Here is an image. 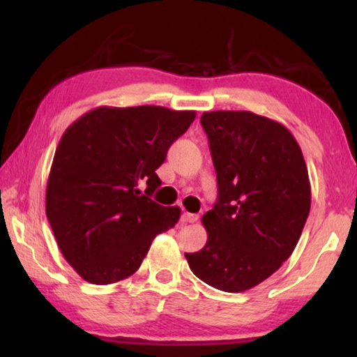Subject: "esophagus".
Wrapping results in <instances>:
<instances>
[{"mask_svg": "<svg viewBox=\"0 0 357 357\" xmlns=\"http://www.w3.org/2000/svg\"><path fill=\"white\" fill-rule=\"evenodd\" d=\"M181 220L185 222V223H195L198 220V214H192V213H183V217H181Z\"/></svg>", "mask_w": 357, "mask_h": 357, "instance_id": "34e87169", "label": "esophagus"}]
</instances>
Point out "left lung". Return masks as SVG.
<instances>
[{
    "mask_svg": "<svg viewBox=\"0 0 357 357\" xmlns=\"http://www.w3.org/2000/svg\"><path fill=\"white\" fill-rule=\"evenodd\" d=\"M219 197L203 215L208 241L185 253L208 285L241 293L273 275L291 255L310 213V181L285 126L252 112H204Z\"/></svg>",
    "mask_w": 357,
    "mask_h": 357,
    "instance_id": "left-lung-1",
    "label": "left lung"
}]
</instances>
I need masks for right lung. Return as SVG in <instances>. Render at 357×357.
Returning <instances> with one entry per match:
<instances>
[{
    "mask_svg": "<svg viewBox=\"0 0 357 357\" xmlns=\"http://www.w3.org/2000/svg\"><path fill=\"white\" fill-rule=\"evenodd\" d=\"M193 110L98 107L72 123L59 140L47 183L45 213L59 250L94 285L128 279L157 234L179 220L178 206L149 198L162 181L173 142L189 129ZM147 190L137 189L141 181Z\"/></svg>",
    "mask_w": 357,
    "mask_h": 357,
    "instance_id": "obj_1",
    "label": "right lung"
}]
</instances>
